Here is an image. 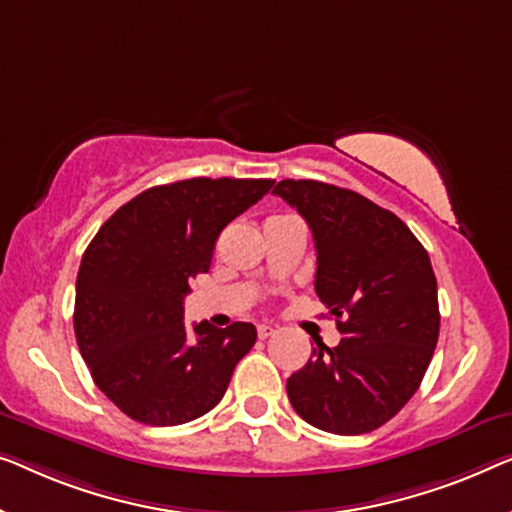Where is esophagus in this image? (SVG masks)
<instances>
[{"label":"esophagus","instance_id":"esophagus-1","mask_svg":"<svg viewBox=\"0 0 512 512\" xmlns=\"http://www.w3.org/2000/svg\"><path fill=\"white\" fill-rule=\"evenodd\" d=\"M258 339H268V337H272L274 335V328L272 325H258Z\"/></svg>","mask_w":512,"mask_h":512}]
</instances>
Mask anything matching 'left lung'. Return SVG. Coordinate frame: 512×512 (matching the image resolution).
Masks as SVG:
<instances>
[{"mask_svg": "<svg viewBox=\"0 0 512 512\" xmlns=\"http://www.w3.org/2000/svg\"><path fill=\"white\" fill-rule=\"evenodd\" d=\"M272 194L295 207L316 244V295L342 342H316L286 392L295 413L330 434L385 425L420 388L436 342L439 298L429 256L397 214L351 189L281 180Z\"/></svg>", "mask_w": 512, "mask_h": 512, "instance_id": "8db88e82", "label": "left lung"}]
</instances>
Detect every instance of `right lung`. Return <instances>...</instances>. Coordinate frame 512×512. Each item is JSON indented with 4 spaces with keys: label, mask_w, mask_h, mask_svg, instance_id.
<instances>
[{
    "label": "right lung",
    "mask_w": 512,
    "mask_h": 512,
    "mask_svg": "<svg viewBox=\"0 0 512 512\" xmlns=\"http://www.w3.org/2000/svg\"><path fill=\"white\" fill-rule=\"evenodd\" d=\"M274 180L194 177L122 205L85 249L73 330L99 390L154 427L196 420L221 402L256 344L251 323L184 325L191 279L210 270L219 233Z\"/></svg>",
    "instance_id": "add662e5"
}]
</instances>
